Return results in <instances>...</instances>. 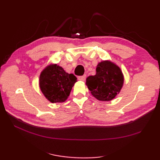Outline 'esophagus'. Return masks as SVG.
<instances>
[{"instance_id":"esophagus-1","label":"esophagus","mask_w":160,"mask_h":160,"mask_svg":"<svg viewBox=\"0 0 160 160\" xmlns=\"http://www.w3.org/2000/svg\"><path fill=\"white\" fill-rule=\"evenodd\" d=\"M86 79V75H83V76H80L78 77V79L79 81H84Z\"/></svg>"}]
</instances>
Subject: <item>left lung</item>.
<instances>
[{"mask_svg":"<svg viewBox=\"0 0 160 160\" xmlns=\"http://www.w3.org/2000/svg\"><path fill=\"white\" fill-rule=\"evenodd\" d=\"M123 82L124 77L119 67L110 61H103L97 65L96 74L87 78L86 85L97 99L109 101L119 93Z\"/></svg>","mask_w":160,"mask_h":160,"instance_id":"8db88e82","label":"left lung"}]
</instances>
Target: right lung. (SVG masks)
Here are the masks:
<instances>
[{
  "label": "right lung",
  "mask_w": 160,
  "mask_h": 160,
  "mask_svg": "<svg viewBox=\"0 0 160 160\" xmlns=\"http://www.w3.org/2000/svg\"><path fill=\"white\" fill-rule=\"evenodd\" d=\"M77 77L59 65L51 64L42 71L39 77V88L50 102L62 103L68 98Z\"/></svg>",
  "instance_id": "1"
}]
</instances>
